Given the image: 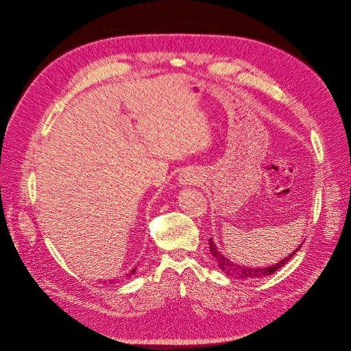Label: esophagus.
Instances as JSON below:
<instances>
[{
    "instance_id": "1",
    "label": "esophagus",
    "mask_w": 351,
    "mask_h": 351,
    "mask_svg": "<svg viewBox=\"0 0 351 351\" xmlns=\"http://www.w3.org/2000/svg\"><path fill=\"white\" fill-rule=\"evenodd\" d=\"M191 181H193L189 176H184V184H189Z\"/></svg>"
}]
</instances>
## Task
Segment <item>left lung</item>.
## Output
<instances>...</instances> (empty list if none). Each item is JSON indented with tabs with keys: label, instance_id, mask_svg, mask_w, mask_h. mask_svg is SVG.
<instances>
[{
	"label": "left lung",
	"instance_id": "left-lung-1",
	"mask_svg": "<svg viewBox=\"0 0 351 351\" xmlns=\"http://www.w3.org/2000/svg\"><path fill=\"white\" fill-rule=\"evenodd\" d=\"M208 245H210V252H212V254L215 256L219 267L221 271H224L228 276H232L235 279H257V278H263V276H268L271 274H274L275 271H278L281 267H284L292 257L293 254L302 247V245L293 252L291 253L288 257H285L284 260H281L279 263L274 264V265H268V267H263V268H252V267H245V265H239L231 260H228L224 254H221L219 252V249L216 247L215 242H213V238L208 239Z\"/></svg>",
	"mask_w": 351,
	"mask_h": 351
}]
</instances>
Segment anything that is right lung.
<instances>
[{
	"mask_svg": "<svg viewBox=\"0 0 351 351\" xmlns=\"http://www.w3.org/2000/svg\"><path fill=\"white\" fill-rule=\"evenodd\" d=\"M132 274H135V268H134V269H131V271H130V272L125 275V278H130ZM112 282H114V281H112Z\"/></svg>",
	"mask_w": 351,
	"mask_h": 351,
	"instance_id": "obj_1",
	"label": "right lung"
}]
</instances>
